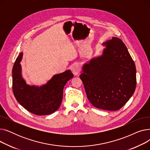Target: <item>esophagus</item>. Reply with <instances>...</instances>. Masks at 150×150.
I'll use <instances>...</instances> for the list:
<instances>
[{
  "mask_svg": "<svg viewBox=\"0 0 150 150\" xmlns=\"http://www.w3.org/2000/svg\"><path fill=\"white\" fill-rule=\"evenodd\" d=\"M80 67L79 66V65L78 64H75L74 66V67H72V73L75 75H78V74H80Z\"/></svg>",
  "mask_w": 150,
  "mask_h": 150,
  "instance_id": "34e87169",
  "label": "esophagus"
}]
</instances>
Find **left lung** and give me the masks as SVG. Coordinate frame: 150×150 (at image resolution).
I'll list each match as a JSON object with an SVG mask.
<instances>
[{
  "mask_svg": "<svg viewBox=\"0 0 150 150\" xmlns=\"http://www.w3.org/2000/svg\"><path fill=\"white\" fill-rule=\"evenodd\" d=\"M103 45H106L103 54L83 65L80 78L94 107L117 111L135 91L136 66L120 39L112 37Z\"/></svg>",
  "mask_w": 150,
  "mask_h": 150,
  "instance_id": "left-lung-1",
  "label": "left lung"
}]
</instances>
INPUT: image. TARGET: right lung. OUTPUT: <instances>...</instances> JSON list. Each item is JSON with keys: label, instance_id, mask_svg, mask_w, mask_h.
I'll return each mask as SVG.
<instances>
[{"label": "right lung", "instance_id": "right-lung-1", "mask_svg": "<svg viewBox=\"0 0 150 150\" xmlns=\"http://www.w3.org/2000/svg\"><path fill=\"white\" fill-rule=\"evenodd\" d=\"M22 53L16 59L12 70L13 91L18 103L28 111L37 115L52 114L59 108L62 100L63 89L74 76L70 70L54 75L50 80L40 87L30 86L21 74Z\"/></svg>", "mask_w": 150, "mask_h": 150}]
</instances>
